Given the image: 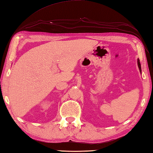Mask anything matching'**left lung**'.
Wrapping results in <instances>:
<instances>
[{"label":"left lung","mask_w":153,"mask_h":153,"mask_svg":"<svg viewBox=\"0 0 153 153\" xmlns=\"http://www.w3.org/2000/svg\"><path fill=\"white\" fill-rule=\"evenodd\" d=\"M138 65L139 69H140V71L141 72V66H140V60H139V59L138 60Z\"/></svg>","instance_id":"8db88e82"}]
</instances>
